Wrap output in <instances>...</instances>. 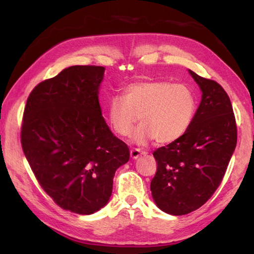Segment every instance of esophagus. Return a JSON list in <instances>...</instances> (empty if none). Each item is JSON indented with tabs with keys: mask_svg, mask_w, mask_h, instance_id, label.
Listing matches in <instances>:
<instances>
[{
	"mask_svg": "<svg viewBox=\"0 0 254 254\" xmlns=\"http://www.w3.org/2000/svg\"><path fill=\"white\" fill-rule=\"evenodd\" d=\"M141 154H143V152L139 148H132L130 150V155H131V158L132 159H137Z\"/></svg>",
	"mask_w": 254,
	"mask_h": 254,
	"instance_id": "34e87169",
	"label": "esophagus"
}]
</instances>
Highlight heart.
I'll use <instances>...</instances> for the list:
<instances>
[{
    "mask_svg": "<svg viewBox=\"0 0 254 254\" xmlns=\"http://www.w3.org/2000/svg\"><path fill=\"white\" fill-rule=\"evenodd\" d=\"M196 109V95L189 86L144 79L127 85L122 96H112L108 101L107 115L118 135H128L139 119L142 124L132 133L133 141L144 145L156 139L165 145L185 135Z\"/></svg>",
    "mask_w": 254,
    "mask_h": 254,
    "instance_id": "heart-1",
    "label": "heart"
}]
</instances>
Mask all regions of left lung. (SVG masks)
I'll use <instances>...</instances> for the list:
<instances>
[{
    "label": "left lung",
    "mask_w": 254,
    "mask_h": 254,
    "mask_svg": "<svg viewBox=\"0 0 254 254\" xmlns=\"http://www.w3.org/2000/svg\"><path fill=\"white\" fill-rule=\"evenodd\" d=\"M202 91L195 117L178 141L154 152L157 171L150 182L154 202L179 216L206 203L219 187L237 144L233 106L218 83L189 69Z\"/></svg>",
    "instance_id": "1"
}]
</instances>
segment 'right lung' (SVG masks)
Returning a JSON list of instances; mask_svg holds the SVG:
<instances>
[{
	"instance_id": "1",
	"label": "right lung",
	"mask_w": 254,
	"mask_h": 254,
	"mask_svg": "<svg viewBox=\"0 0 254 254\" xmlns=\"http://www.w3.org/2000/svg\"><path fill=\"white\" fill-rule=\"evenodd\" d=\"M105 67L74 65L32 89L26 102L21 147L38 182L59 206L80 215L102 208L116 170L130 159L113 135L98 95Z\"/></svg>"
}]
</instances>
